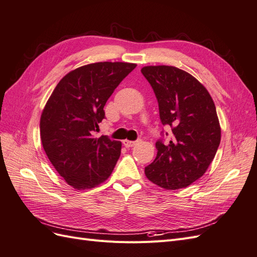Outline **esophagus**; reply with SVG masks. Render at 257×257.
Listing matches in <instances>:
<instances>
[{
    "label": "esophagus",
    "mask_w": 257,
    "mask_h": 257,
    "mask_svg": "<svg viewBox=\"0 0 257 257\" xmlns=\"http://www.w3.org/2000/svg\"><path fill=\"white\" fill-rule=\"evenodd\" d=\"M122 143H123L124 147H126V148L134 147V146L137 144V142H132V141H127V139H125V141H123Z\"/></svg>",
    "instance_id": "1"
}]
</instances>
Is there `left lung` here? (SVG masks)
I'll return each mask as SVG.
<instances>
[{
    "mask_svg": "<svg viewBox=\"0 0 257 257\" xmlns=\"http://www.w3.org/2000/svg\"><path fill=\"white\" fill-rule=\"evenodd\" d=\"M142 73L157 96L162 124L173 132L169 143L162 138L155 143L157 158L145 174L163 189L185 188L206 173L220 146L214 103L204 85L180 68L145 66Z\"/></svg>",
    "mask_w": 257,
    "mask_h": 257,
    "instance_id": "obj_1",
    "label": "left lung"
}]
</instances>
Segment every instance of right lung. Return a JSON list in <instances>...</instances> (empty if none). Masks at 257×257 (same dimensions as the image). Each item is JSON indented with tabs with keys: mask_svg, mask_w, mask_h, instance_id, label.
Segmentation results:
<instances>
[{
	"mask_svg": "<svg viewBox=\"0 0 257 257\" xmlns=\"http://www.w3.org/2000/svg\"><path fill=\"white\" fill-rule=\"evenodd\" d=\"M136 64L98 62L69 72L57 84L41 116V139L53 167L77 190L107 180L121 154V143L95 137L104 106Z\"/></svg>",
	"mask_w": 257,
	"mask_h": 257,
	"instance_id": "right-lung-1",
	"label": "right lung"
}]
</instances>
